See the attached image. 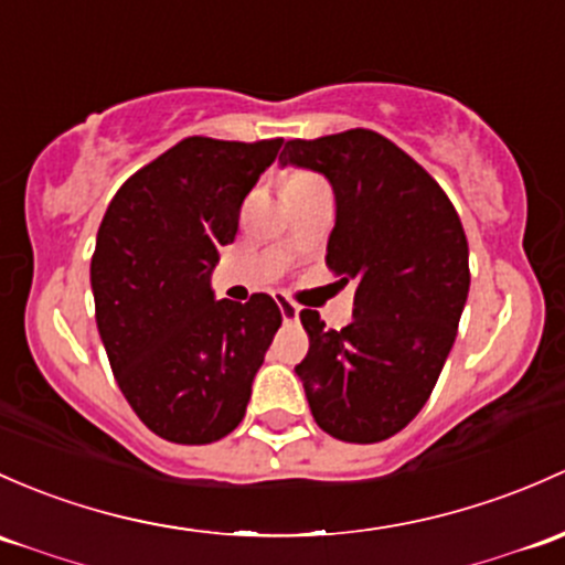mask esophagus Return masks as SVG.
<instances>
[{
    "mask_svg": "<svg viewBox=\"0 0 565 565\" xmlns=\"http://www.w3.org/2000/svg\"><path fill=\"white\" fill-rule=\"evenodd\" d=\"M278 311H281V319L287 324L298 322V317H300V308L295 306V302L289 298H278Z\"/></svg>",
    "mask_w": 565,
    "mask_h": 565,
    "instance_id": "34e87169",
    "label": "esophagus"
}]
</instances>
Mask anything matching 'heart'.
<instances>
[{
	"label": "heart",
	"instance_id": "obj_1",
	"mask_svg": "<svg viewBox=\"0 0 565 565\" xmlns=\"http://www.w3.org/2000/svg\"><path fill=\"white\" fill-rule=\"evenodd\" d=\"M319 178L306 173V170H292V173L287 175V181H284V194L287 192H295V189H308V186H319Z\"/></svg>",
	"mask_w": 565,
	"mask_h": 565
}]
</instances>
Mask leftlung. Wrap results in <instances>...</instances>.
<instances>
[{"label":"left lung","mask_w":565,"mask_h":565,"mask_svg":"<svg viewBox=\"0 0 565 565\" xmlns=\"http://www.w3.org/2000/svg\"><path fill=\"white\" fill-rule=\"evenodd\" d=\"M278 162L328 178V267L358 281L347 328L300 311L308 354L295 373L324 433L384 441L417 417L455 343L471 284L460 216L423 164L371 129L287 140Z\"/></svg>","instance_id":"obj_1"}]
</instances>
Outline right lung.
<instances>
[{
    "mask_svg": "<svg viewBox=\"0 0 565 565\" xmlns=\"http://www.w3.org/2000/svg\"><path fill=\"white\" fill-rule=\"evenodd\" d=\"M281 138H186L124 181L92 257L97 330L140 423L173 444H211L246 414L281 311L270 295L216 300L211 273Z\"/></svg>",
    "mask_w": 565,
    "mask_h": 565,
    "instance_id": "obj_1",
    "label": "right lung"
}]
</instances>
